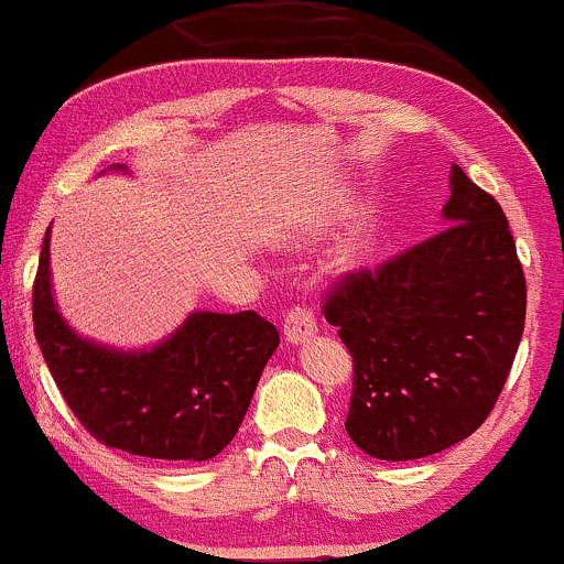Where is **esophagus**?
I'll return each instance as SVG.
<instances>
[{
	"label": "esophagus",
	"mask_w": 564,
	"mask_h": 564,
	"mask_svg": "<svg viewBox=\"0 0 564 564\" xmlns=\"http://www.w3.org/2000/svg\"><path fill=\"white\" fill-rule=\"evenodd\" d=\"M317 333V319L308 308H290L284 317V341L288 344H306Z\"/></svg>",
	"instance_id": "1"
}]
</instances>
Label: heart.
I'll return each mask as SVG.
<instances>
[{
	"label": "heart",
	"mask_w": 564,
	"mask_h": 564,
	"mask_svg": "<svg viewBox=\"0 0 564 564\" xmlns=\"http://www.w3.org/2000/svg\"><path fill=\"white\" fill-rule=\"evenodd\" d=\"M381 234V217L373 207L360 209L347 226V231L338 236L336 247L330 250V269L336 274H352L362 269L373 256L379 245ZM304 239V234H301Z\"/></svg>",
	"instance_id": "b5f03b06"
}]
</instances>
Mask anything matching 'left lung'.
<instances>
[{
	"label": "left lung",
	"mask_w": 564,
	"mask_h": 564,
	"mask_svg": "<svg viewBox=\"0 0 564 564\" xmlns=\"http://www.w3.org/2000/svg\"><path fill=\"white\" fill-rule=\"evenodd\" d=\"M444 231L325 304L355 360L349 438L377 459L438 454L487 420L524 330L527 284L500 204L452 163Z\"/></svg>",
	"instance_id": "obj_1"
}]
</instances>
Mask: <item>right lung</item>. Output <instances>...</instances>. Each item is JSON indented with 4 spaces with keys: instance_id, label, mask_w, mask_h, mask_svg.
I'll list each match as a JSON object with an SVG mask.
<instances>
[{
    "instance_id": "right-lung-1",
    "label": "right lung",
    "mask_w": 564,
    "mask_h": 564,
    "mask_svg": "<svg viewBox=\"0 0 564 564\" xmlns=\"http://www.w3.org/2000/svg\"><path fill=\"white\" fill-rule=\"evenodd\" d=\"M110 172H129L112 163ZM34 336L83 427L112 449L204 463L220 454L250 409L280 333L258 312H191L172 336L118 349L80 336L58 312L51 228L34 280Z\"/></svg>"
}]
</instances>
